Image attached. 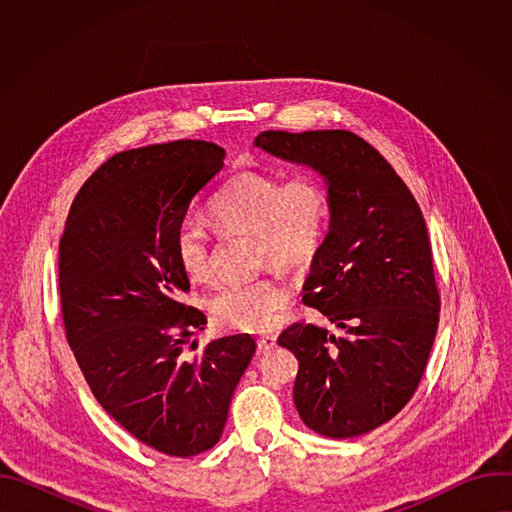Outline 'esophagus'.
<instances>
[{"label": "esophagus", "instance_id": "34e87169", "mask_svg": "<svg viewBox=\"0 0 512 512\" xmlns=\"http://www.w3.org/2000/svg\"><path fill=\"white\" fill-rule=\"evenodd\" d=\"M275 342H277V338H275L273 334H265V336H259V338H257V346H259L261 352L271 350V348L275 346Z\"/></svg>", "mask_w": 512, "mask_h": 512}]
</instances>
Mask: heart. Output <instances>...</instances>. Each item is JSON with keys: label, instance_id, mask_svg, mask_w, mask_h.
I'll return each mask as SVG.
<instances>
[{"label": "heart", "instance_id": "1", "mask_svg": "<svg viewBox=\"0 0 512 512\" xmlns=\"http://www.w3.org/2000/svg\"><path fill=\"white\" fill-rule=\"evenodd\" d=\"M212 223L221 229L253 233L257 253L285 269L310 265L326 237L330 198L310 176L281 184L273 174L243 172L235 176L210 204ZM174 257L182 273L202 281L210 273L208 235L196 223H182L174 235ZM287 285L279 275L225 283L206 300L216 326L261 332L273 326L275 312L287 300Z\"/></svg>", "mask_w": 512, "mask_h": 512}]
</instances>
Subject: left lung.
Returning <instances> with one entry per match:
<instances>
[{
	"instance_id": "1",
	"label": "left lung",
	"mask_w": 512,
	"mask_h": 512,
	"mask_svg": "<svg viewBox=\"0 0 512 512\" xmlns=\"http://www.w3.org/2000/svg\"><path fill=\"white\" fill-rule=\"evenodd\" d=\"M255 145L318 172L330 198L304 302L344 334L304 322L281 332L279 346L300 362L296 409L334 440L369 433L413 397L440 320L423 214L391 164L356 133L263 131Z\"/></svg>"
}]
</instances>
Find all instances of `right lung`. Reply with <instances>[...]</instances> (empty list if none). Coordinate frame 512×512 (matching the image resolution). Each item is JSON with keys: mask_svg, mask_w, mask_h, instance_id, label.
<instances>
[{"mask_svg": "<svg viewBox=\"0 0 512 512\" xmlns=\"http://www.w3.org/2000/svg\"><path fill=\"white\" fill-rule=\"evenodd\" d=\"M223 160L216 143L192 139L121 152L85 182L60 239L66 340L95 399L141 444L178 458L221 440L255 354L249 334L184 352L206 316L180 302L190 281L174 235Z\"/></svg>", "mask_w": 512, "mask_h": 512, "instance_id": "1", "label": "right lung"}]
</instances>
